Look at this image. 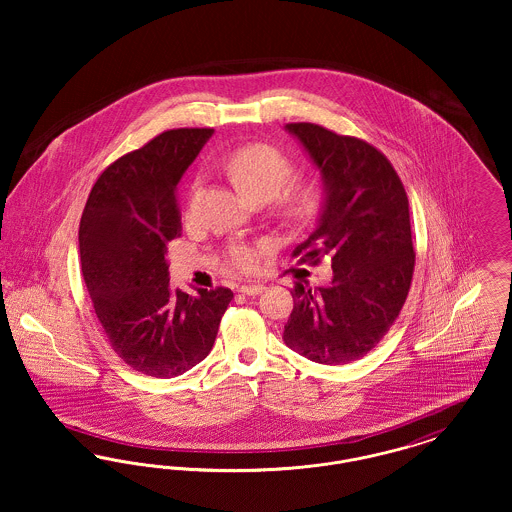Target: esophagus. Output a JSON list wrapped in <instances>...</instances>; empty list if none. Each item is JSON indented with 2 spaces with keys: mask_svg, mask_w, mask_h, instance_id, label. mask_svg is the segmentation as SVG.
<instances>
[{
  "mask_svg": "<svg viewBox=\"0 0 512 512\" xmlns=\"http://www.w3.org/2000/svg\"><path fill=\"white\" fill-rule=\"evenodd\" d=\"M265 290L263 284H244L238 288V292L244 293V295H257Z\"/></svg>",
  "mask_w": 512,
  "mask_h": 512,
  "instance_id": "34e87169",
  "label": "esophagus"
}]
</instances>
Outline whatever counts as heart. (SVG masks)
I'll return each instance as SVG.
<instances>
[{
    "label": "heart",
    "mask_w": 512,
    "mask_h": 512,
    "mask_svg": "<svg viewBox=\"0 0 512 512\" xmlns=\"http://www.w3.org/2000/svg\"><path fill=\"white\" fill-rule=\"evenodd\" d=\"M224 171L232 182L255 201L274 197L276 213L288 222L309 219L317 213L324 190L317 180L295 178L292 159L278 147L251 142L232 149L224 157ZM228 265L238 272H253L259 267L261 247L234 242L226 249Z\"/></svg>",
    "instance_id": "1"
}]
</instances>
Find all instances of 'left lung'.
Masks as SVG:
<instances>
[{
    "mask_svg": "<svg viewBox=\"0 0 512 512\" xmlns=\"http://www.w3.org/2000/svg\"><path fill=\"white\" fill-rule=\"evenodd\" d=\"M286 128L309 151L326 186L317 230L292 251L309 265L332 259V282H297L284 341L320 365L365 357L388 334L411 290L414 272L409 199L388 157L355 136L315 122Z\"/></svg>",
    "mask_w": 512,
    "mask_h": 512,
    "instance_id": "obj_1",
    "label": "left lung"
}]
</instances>
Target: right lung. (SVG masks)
<instances>
[{
    "label": "right lung",
    "mask_w": 512,
    "mask_h": 512,
    "mask_svg": "<svg viewBox=\"0 0 512 512\" xmlns=\"http://www.w3.org/2000/svg\"><path fill=\"white\" fill-rule=\"evenodd\" d=\"M213 128H172L113 161L82 211L80 265L113 351L136 372L174 378L203 361L234 293L169 284L167 245L182 236L176 184Z\"/></svg>",
    "instance_id": "obj_1"
}]
</instances>
